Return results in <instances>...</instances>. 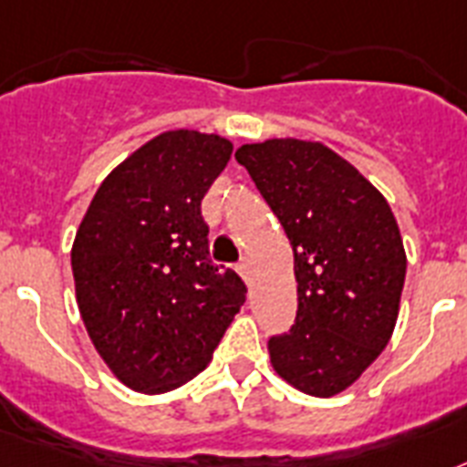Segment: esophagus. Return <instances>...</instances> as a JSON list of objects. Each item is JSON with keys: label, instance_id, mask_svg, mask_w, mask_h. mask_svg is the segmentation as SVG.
Listing matches in <instances>:
<instances>
[{"label": "esophagus", "instance_id": "1", "mask_svg": "<svg viewBox=\"0 0 467 467\" xmlns=\"http://www.w3.org/2000/svg\"><path fill=\"white\" fill-rule=\"evenodd\" d=\"M238 275L245 279V284H253V265H250V260H243L238 265Z\"/></svg>", "mask_w": 467, "mask_h": 467}]
</instances>
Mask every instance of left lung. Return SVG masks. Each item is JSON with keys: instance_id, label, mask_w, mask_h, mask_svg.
Returning a JSON list of instances; mask_svg holds the SVG:
<instances>
[{"instance_id": "left-lung-1", "label": "left lung", "mask_w": 467, "mask_h": 467, "mask_svg": "<svg viewBox=\"0 0 467 467\" xmlns=\"http://www.w3.org/2000/svg\"><path fill=\"white\" fill-rule=\"evenodd\" d=\"M294 248L296 325L269 338L276 375L329 399L356 384L399 319L406 250L387 198L325 142L269 138L236 150Z\"/></svg>"}]
</instances>
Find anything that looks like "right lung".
<instances>
[{
    "label": "right lung",
    "instance_id": "obj_1",
    "mask_svg": "<svg viewBox=\"0 0 467 467\" xmlns=\"http://www.w3.org/2000/svg\"><path fill=\"white\" fill-rule=\"evenodd\" d=\"M231 152L217 133L164 130L111 169L76 231L80 317L133 391L167 394L200 375L245 303L241 276L212 265L200 214Z\"/></svg>",
    "mask_w": 467,
    "mask_h": 467
}]
</instances>
